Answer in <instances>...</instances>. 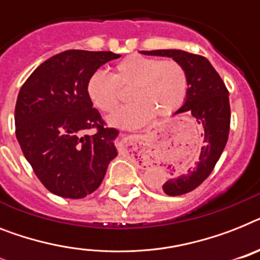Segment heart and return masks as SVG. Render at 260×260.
Wrapping results in <instances>:
<instances>
[{
	"label": "heart",
	"mask_w": 260,
	"mask_h": 260,
	"mask_svg": "<svg viewBox=\"0 0 260 260\" xmlns=\"http://www.w3.org/2000/svg\"><path fill=\"white\" fill-rule=\"evenodd\" d=\"M132 86L134 103L121 107L108 117L112 125L136 128L157 116H170L184 103L187 75L178 61L157 60L129 54L117 62L112 75L96 72L86 82L90 103L101 112H111L120 100V88Z\"/></svg>",
	"instance_id": "1"
}]
</instances>
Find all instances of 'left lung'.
I'll list each match as a JSON object with an SVG mask.
<instances>
[{
	"mask_svg": "<svg viewBox=\"0 0 260 260\" xmlns=\"http://www.w3.org/2000/svg\"><path fill=\"white\" fill-rule=\"evenodd\" d=\"M140 53L171 57L178 61L187 75V97L176 113L188 112L195 117L196 123L203 129V147L193 163L176 175L174 174L176 171L172 170V178L163 184L167 195H184L198 188L210 176L227 144L231 121L229 90L206 57L178 49L143 50Z\"/></svg>",
	"mask_w": 260,
	"mask_h": 260,
	"instance_id": "obj_1",
	"label": "left lung"
}]
</instances>
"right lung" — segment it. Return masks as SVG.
<instances>
[{
	"label": "right lung",
	"mask_w": 260,
	"mask_h": 260,
	"mask_svg": "<svg viewBox=\"0 0 260 260\" xmlns=\"http://www.w3.org/2000/svg\"><path fill=\"white\" fill-rule=\"evenodd\" d=\"M112 52L71 49L44 61L17 97L16 137L25 159L46 189L82 199L96 191L117 156L119 131L104 120L86 94V82ZM89 129H96L86 135Z\"/></svg>",
	"instance_id": "right-lung-1"
}]
</instances>
